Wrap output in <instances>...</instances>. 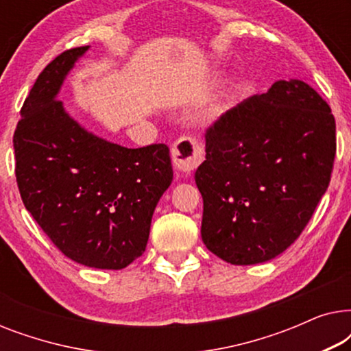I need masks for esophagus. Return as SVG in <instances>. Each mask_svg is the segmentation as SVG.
Wrapping results in <instances>:
<instances>
[{
    "instance_id": "obj_1",
    "label": "esophagus",
    "mask_w": 351,
    "mask_h": 351,
    "mask_svg": "<svg viewBox=\"0 0 351 351\" xmlns=\"http://www.w3.org/2000/svg\"><path fill=\"white\" fill-rule=\"evenodd\" d=\"M171 156L177 169L182 172H191L204 160V152L195 137H182L172 145Z\"/></svg>"
}]
</instances>
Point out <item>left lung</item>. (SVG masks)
I'll use <instances>...</instances> for the list:
<instances>
[{"instance_id": "1", "label": "left lung", "mask_w": 351, "mask_h": 351, "mask_svg": "<svg viewBox=\"0 0 351 351\" xmlns=\"http://www.w3.org/2000/svg\"><path fill=\"white\" fill-rule=\"evenodd\" d=\"M334 158L335 119L304 81L280 80L228 110L206 132L195 172L206 247L233 265L280 256L328 190Z\"/></svg>"}]
</instances>
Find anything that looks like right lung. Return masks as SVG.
I'll use <instances>...</instances> for the list:
<instances>
[{"instance_id": "right-lung-1", "label": "right lung", "mask_w": 351, "mask_h": 351, "mask_svg": "<svg viewBox=\"0 0 351 351\" xmlns=\"http://www.w3.org/2000/svg\"><path fill=\"white\" fill-rule=\"evenodd\" d=\"M89 46L57 56L38 76L14 132L16 177L28 213L66 257L121 270L147 247L172 182L169 148H126L89 132L57 100Z\"/></svg>"}]
</instances>
